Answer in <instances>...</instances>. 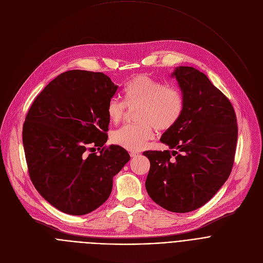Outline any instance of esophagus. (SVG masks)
<instances>
[{"instance_id": "obj_1", "label": "esophagus", "mask_w": 263, "mask_h": 263, "mask_svg": "<svg viewBox=\"0 0 263 263\" xmlns=\"http://www.w3.org/2000/svg\"><path fill=\"white\" fill-rule=\"evenodd\" d=\"M138 155H139V154H138V153H134V152H133V153H130V154H129V156H130V157H132V158H135V157H137V156H138Z\"/></svg>"}]
</instances>
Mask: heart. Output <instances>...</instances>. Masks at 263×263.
Masks as SVG:
<instances>
[{
	"mask_svg": "<svg viewBox=\"0 0 263 263\" xmlns=\"http://www.w3.org/2000/svg\"><path fill=\"white\" fill-rule=\"evenodd\" d=\"M124 102L112 98L106 106V114L112 124L125 118L127 108H137V124L124 125L110 135L114 144L127 151L138 152L146 146L158 130H169L181 120L185 109V99L177 86L148 75L133 77L123 89Z\"/></svg>",
	"mask_w": 263,
	"mask_h": 263,
	"instance_id": "heart-1",
	"label": "heart"
}]
</instances>
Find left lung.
I'll return each mask as SVG.
<instances>
[{"label": "left lung", "mask_w": 263, "mask_h": 263, "mask_svg": "<svg viewBox=\"0 0 263 263\" xmlns=\"http://www.w3.org/2000/svg\"><path fill=\"white\" fill-rule=\"evenodd\" d=\"M172 76L182 90L185 109L160 140L173 151L143 153L151 162L145 187L159 206L186 213L205 205L228 180L238 127L232 103L202 72L180 67Z\"/></svg>", "instance_id": "8db88e82"}]
</instances>
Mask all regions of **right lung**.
Segmentation results:
<instances>
[{"instance_id":"add662e5","label":"right lung","mask_w":263,"mask_h":263,"mask_svg":"<svg viewBox=\"0 0 263 263\" xmlns=\"http://www.w3.org/2000/svg\"><path fill=\"white\" fill-rule=\"evenodd\" d=\"M117 89L101 72L67 71L46 85L26 116L29 177L62 212L84 215L100 207L111 192L112 178L130 159L118 145L104 146L106 106Z\"/></svg>"}]
</instances>
